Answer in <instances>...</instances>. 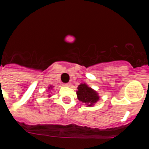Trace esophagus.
I'll return each instance as SVG.
<instances>
[{
  "label": "esophagus",
  "instance_id": "esophagus-1",
  "mask_svg": "<svg viewBox=\"0 0 149 149\" xmlns=\"http://www.w3.org/2000/svg\"><path fill=\"white\" fill-rule=\"evenodd\" d=\"M64 86H65V87H70V86H71V84H70V83H65V84H64Z\"/></svg>",
  "mask_w": 149,
  "mask_h": 149
}]
</instances>
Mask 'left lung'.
<instances>
[{
    "label": "left lung",
    "instance_id": "1",
    "mask_svg": "<svg viewBox=\"0 0 149 149\" xmlns=\"http://www.w3.org/2000/svg\"><path fill=\"white\" fill-rule=\"evenodd\" d=\"M76 94H77L78 99L84 104H87L89 107L93 106L99 99L96 92L92 90L85 84H81L78 87V91Z\"/></svg>",
    "mask_w": 149,
    "mask_h": 149
}]
</instances>
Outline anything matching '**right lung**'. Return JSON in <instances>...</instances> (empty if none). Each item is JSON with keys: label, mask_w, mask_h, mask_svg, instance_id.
Instances as JSON below:
<instances>
[{"label": "right lung", "mask_w": 149, "mask_h": 149, "mask_svg": "<svg viewBox=\"0 0 149 149\" xmlns=\"http://www.w3.org/2000/svg\"><path fill=\"white\" fill-rule=\"evenodd\" d=\"M51 87H51V86H50V87H48V89L50 90V89H51Z\"/></svg>", "instance_id": "obj_1"}]
</instances>
